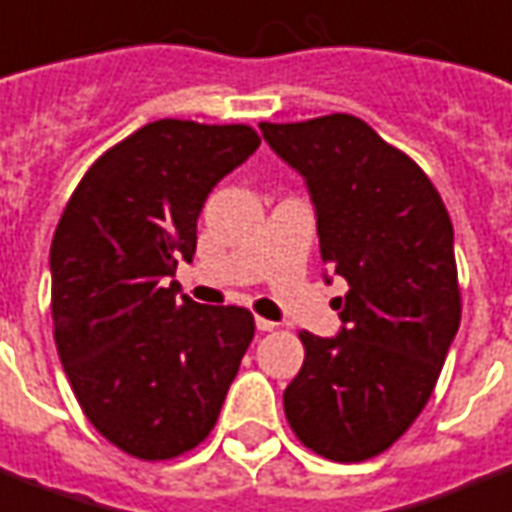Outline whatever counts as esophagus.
I'll return each mask as SVG.
<instances>
[{"label": "esophagus", "instance_id": "esophagus-1", "mask_svg": "<svg viewBox=\"0 0 512 512\" xmlns=\"http://www.w3.org/2000/svg\"><path fill=\"white\" fill-rule=\"evenodd\" d=\"M255 325L260 333H271V330H276V322H271V319H263V317H257Z\"/></svg>", "mask_w": 512, "mask_h": 512}]
</instances>
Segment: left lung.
<instances>
[{
    "label": "left lung",
    "mask_w": 512,
    "mask_h": 512,
    "mask_svg": "<svg viewBox=\"0 0 512 512\" xmlns=\"http://www.w3.org/2000/svg\"><path fill=\"white\" fill-rule=\"evenodd\" d=\"M260 128L306 177L322 260L349 282L335 298L341 335L298 333L306 360L284 389V413L314 454L365 462L424 411L459 330L451 217L419 163L360 117Z\"/></svg>",
    "instance_id": "8db88e82"
}]
</instances>
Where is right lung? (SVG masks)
<instances>
[{"label": "right lung", "mask_w": 512, "mask_h": 512, "mask_svg": "<svg viewBox=\"0 0 512 512\" xmlns=\"http://www.w3.org/2000/svg\"><path fill=\"white\" fill-rule=\"evenodd\" d=\"M260 147L252 126L155 120L85 171L50 244L53 338L99 435L142 462L209 438L255 338L241 306L177 298L212 187Z\"/></svg>", "instance_id": "right-lung-1"}]
</instances>
